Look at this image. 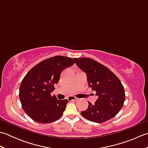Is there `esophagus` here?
<instances>
[{"mask_svg": "<svg viewBox=\"0 0 148 148\" xmlns=\"http://www.w3.org/2000/svg\"><path fill=\"white\" fill-rule=\"evenodd\" d=\"M67 99L69 100V101H76V100H78V99H77L76 97H73V96L69 97Z\"/></svg>", "mask_w": 148, "mask_h": 148, "instance_id": "1", "label": "esophagus"}]
</instances>
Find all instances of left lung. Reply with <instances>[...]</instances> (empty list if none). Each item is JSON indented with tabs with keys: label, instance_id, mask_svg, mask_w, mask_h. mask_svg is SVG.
I'll return each instance as SVG.
<instances>
[{
	"label": "left lung",
	"instance_id": "8db88e82",
	"mask_svg": "<svg viewBox=\"0 0 148 148\" xmlns=\"http://www.w3.org/2000/svg\"><path fill=\"white\" fill-rule=\"evenodd\" d=\"M76 65L86 74L89 87L98 99L81 114L88 120L103 123L118 114L123 106L125 90L118 77L104 65L88 58H74Z\"/></svg>",
	"mask_w": 148,
	"mask_h": 148
}]
</instances>
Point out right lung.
Returning a JSON list of instances; mask_svg holds the SVG:
<instances>
[{
    "mask_svg": "<svg viewBox=\"0 0 148 148\" xmlns=\"http://www.w3.org/2000/svg\"><path fill=\"white\" fill-rule=\"evenodd\" d=\"M74 64L72 58L56 56L39 63L25 75L19 97L23 109L33 120L49 123L57 120L65 111L67 99L58 100L51 93L64 69Z\"/></svg>",
    "mask_w": 148,
    "mask_h": 148,
    "instance_id": "right-lung-1",
    "label": "right lung"
}]
</instances>
